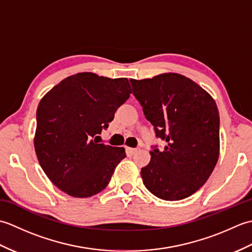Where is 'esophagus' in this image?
Masks as SVG:
<instances>
[{"label":"esophagus","instance_id":"obj_1","mask_svg":"<svg viewBox=\"0 0 252 252\" xmlns=\"http://www.w3.org/2000/svg\"><path fill=\"white\" fill-rule=\"evenodd\" d=\"M137 149L136 148H130V147H126V154L129 155V156H132L133 154L136 153Z\"/></svg>","mask_w":252,"mask_h":252}]
</instances>
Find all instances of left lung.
Wrapping results in <instances>:
<instances>
[{
  "mask_svg": "<svg viewBox=\"0 0 252 252\" xmlns=\"http://www.w3.org/2000/svg\"><path fill=\"white\" fill-rule=\"evenodd\" d=\"M133 94L156 136L165 142L142 168L146 189L163 200H181L206 183L220 155V117L206 90L180 73L131 79Z\"/></svg>",
  "mask_w": 252,
  "mask_h": 252,
  "instance_id": "left-lung-1",
  "label": "left lung"
}]
</instances>
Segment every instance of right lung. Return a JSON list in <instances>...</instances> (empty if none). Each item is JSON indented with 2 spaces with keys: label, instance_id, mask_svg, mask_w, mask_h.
<instances>
[{
  "label": "right lung",
  "instance_id": "add662e5",
  "mask_svg": "<svg viewBox=\"0 0 252 252\" xmlns=\"http://www.w3.org/2000/svg\"><path fill=\"white\" fill-rule=\"evenodd\" d=\"M131 92L126 78L79 72L42 97L36 110L34 149L41 168L61 190L85 198L108 185L126 151L98 144L96 137L108 127Z\"/></svg>",
  "mask_w": 252,
  "mask_h": 252
}]
</instances>
